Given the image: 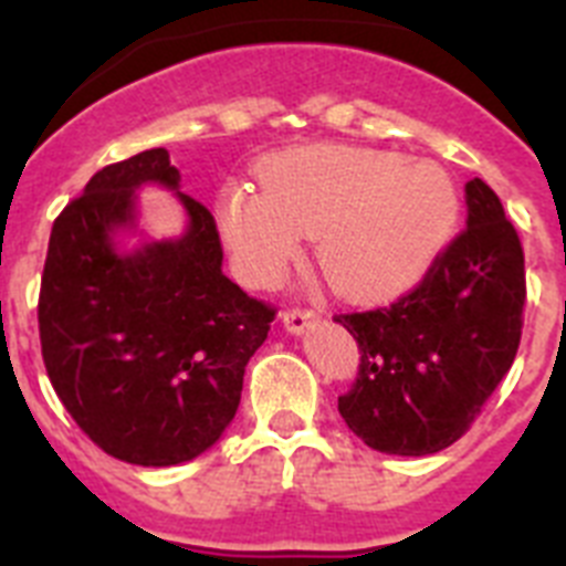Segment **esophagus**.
<instances>
[{"label":"esophagus","mask_w":566,"mask_h":566,"mask_svg":"<svg viewBox=\"0 0 566 566\" xmlns=\"http://www.w3.org/2000/svg\"><path fill=\"white\" fill-rule=\"evenodd\" d=\"M317 314L308 312V308H292V312H283V328L289 334H303L317 323Z\"/></svg>","instance_id":"1"}]
</instances>
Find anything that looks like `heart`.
<instances>
[{"mask_svg": "<svg viewBox=\"0 0 566 566\" xmlns=\"http://www.w3.org/2000/svg\"><path fill=\"white\" fill-rule=\"evenodd\" d=\"M260 187H227L214 223L234 272L272 283L314 238L328 286L377 303L413 286L459 221L457 184L439 164L339 144H308L263 164Z\"/></svg>", "mask_w": 566, "mask_h": 566, "instance_id": "1", "label": "heart"}]
</instances>
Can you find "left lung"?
I'll return each instance as SVG.
<instances>
[{"label": "left lung", "instance_id": "left-lung-1", "mask_svg": "<svg viewBox=\"0 0 566 566\" xmlns=\"http://www.w3.org/2000/svg\"><path fill=\"white\" fill-rule=\"evenodd\" d=\"M468 229L394 306L339 314L359 377L337 399L348 431L394 457L457 442L510 371L522 339L524 252L499 195L473 178Z\"/></svg>", "mask_w": 566, "mask_h": 566}]
</instances>
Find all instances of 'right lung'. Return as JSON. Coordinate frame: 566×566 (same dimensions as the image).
<instances>
[{
  "instance_id": "right-lung-1",
  "label": "right lung",
  "mask_w": 566,
  "mask_h": 566,
  "mask_svg": "<svg viewBox=\"0 0 566 566\" xmlns=\"http://www.w3.org/2000/svg\"><path fill=\"white\" fill-rule=\"evenodd\" d=\"M144 186L176 195L181 235L137 227ZM221 266L214 218L181 192L164 147L104 167L56 218L39 294L44 368L104 453L169 468L223 437L274 312Z\"/></svg>"
}]
</instances>
